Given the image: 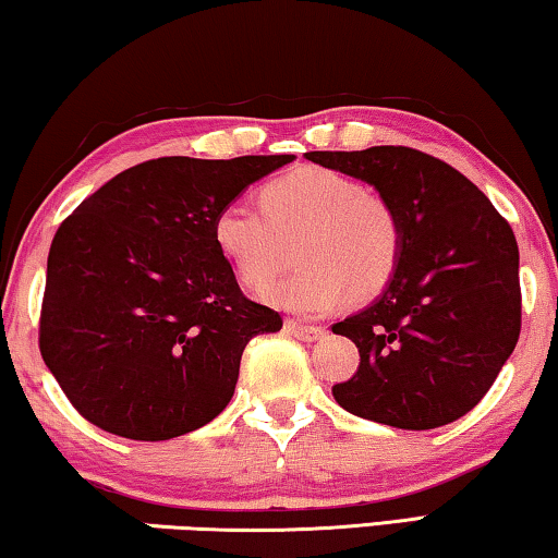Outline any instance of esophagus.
Returning a JSON list of instances; mask_svg holds the SVG:
<instances>
[{"label":"esophagus","instance_id":"34e87169","mask_svg":"<svg viewBox=\"0 0 558 558\" xmlns=\"http://www.w3.org/2000/svg\"><path fill=\"white\" fill-rule=\"evenodd\" d=\"M287 331L291 333V337H296L302 341H316L327 333L324 331V327H306V324H299V322H287Z\"/></svg>","mask_w":558,"mask_h":558}]
</instances>
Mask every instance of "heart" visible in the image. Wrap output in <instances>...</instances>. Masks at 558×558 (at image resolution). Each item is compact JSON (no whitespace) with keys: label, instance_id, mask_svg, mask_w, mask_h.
I'll list each match as a JSON object with an SVG mask.
<instances>
[{"label":"heart","instance_id":"b5f03b06","mask_svg":"<svg viewBox=\"0 0 558 558\" xmlns=\"http://www.w3.org/2000/svg\"><path fill=\"white\" fill-rule=\"evenodd\" d=\"M264 205L234 196L214 214L211 236L219 254L246 284H262L284 259V239L302 234V269L262 289L274 306L322 316L349 291L366 296L397 271L401 225L384 196L333 169L306 167L269 184Z\"/></svg>","mask_w":558,"mask_h":558}]
</instances>
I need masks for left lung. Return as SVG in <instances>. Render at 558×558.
<instances>
[{"mask_svg": "<svg viewBox=\"0 0 558 558\" xmlns=\"http://www.w3.org/2000/svg\"><path fill=\"white\" fill-rule=\"evenodd\" d=\"M374 186L397 211L401 256L362 312L333 324L359 349L331 393L349 414L424 432L457 422L492 389L521 329L519 246L509 221L447 161L409 147L308 151Z\"/></svg>", "mask_w": 558, "mask_h": 558, "instance_id": "1", "label": "left lung"}]
</instances>
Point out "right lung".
<instances>
[{
    "instance_id": "obj_1",
    "label": "right lung",
    "mask_w": 558,
    "mask_h": 558,
    "mask_svg": "<svg viewBox=\"0 0 558 558\" xmlns=\"http://www.w3.org/2000/svg\"><path fill=\"white\" fill-rule=\"evenodd\" d=\"M294 159H151L62 221L47 259L39 349L87 422L165 441L227 409L244 347L279 331L281 316L242 294L211 221Z\"/></svg>"
}]
</instances>
